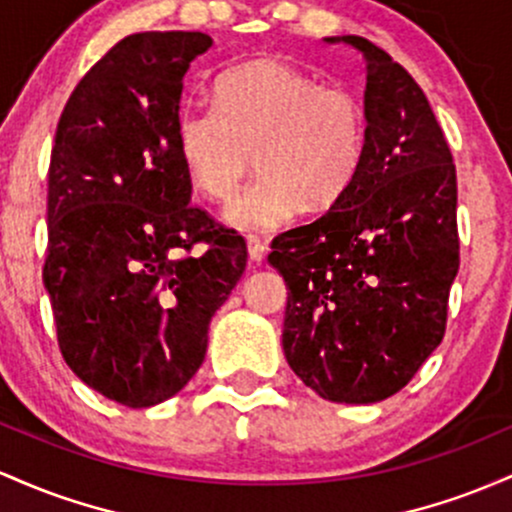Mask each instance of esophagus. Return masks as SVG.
<instances>
[{
  "label": "esophagus",
  "instance_id": "34e87169",
  "mask_svg": "<svg viewBox=\"0 0 512 512\" xmlns=\"http://www.w3.org/2000/svg\"><path fill=\"white\" fill-rule=\"evenodd\" d=\"M246 246H249V258L254 263H261L266 258V244H263L258 237H249L246 239Z\"/></svg>",
  "mask_w": 512,
  "mask_h": 512
}]
</instances>
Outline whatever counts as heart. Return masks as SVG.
I'll return each instance as SVG.
<instances>
[{
	"mask_svg": "<svg viewBox=\"0 0 512 512\" xmlns=\"http://www.w3.org/2000/svg\"><path fill=\"white\" fill-rule=\"evenodd\" d=\"M176 149L188 179L212 200L234 193L251 166L258 179L227 205L241 232L285 227L304 208L336 203L365 154V106L346 86L278 60L239 62L215 79V106L176 113Z\"/></svg>",
	"mask_w": 512,
	"mask_h": 512,
	"instance_id": "heart-1",
	"label": "heart"
}]
</instances>
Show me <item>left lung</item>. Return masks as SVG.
I'll use <instances>...</instances> for the list:
<instances>
[{
	"instance_id": "8db88e82",
	"label": "left lung",
	"mask_w": 512,
	"mask_h": 512,
	"mask_svg": "<svg viewBox=\"0 0 512 512\" xmlns=\"http://www.w3.org/2000/svg\"><path fill=\"white\" fill-rule=\"evenodd\" d=\"M367 137L348 191L271 244L287 285L283 350L321 399L375 404L440 346L459 271L457 171L421 86L360 36Z\"/></svg>"
}]
</instances>
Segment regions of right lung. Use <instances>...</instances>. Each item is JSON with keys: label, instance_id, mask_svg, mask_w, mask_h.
Segmentation results:
<instances>
[{"label": "right lung", "instance_id": "obj_1", "mask_svg": "<svg viewBox=\"0 0 512 512\" xmlns=\"http://www.w3.org/2000/svg\"><path fill=\"white\" fill-rule=\"evenodd\" d=\"M210 45L200 31L125 36L74 86L50 154L43 283L57 346L130 409L186 387L246 268V241L191 205L174 137L183 77Z\"/></svg>", "mask_w": 512, "mask_h": 512}]
</instances>
